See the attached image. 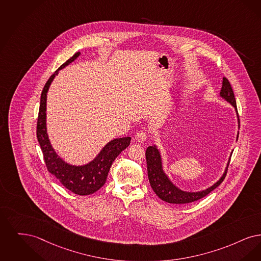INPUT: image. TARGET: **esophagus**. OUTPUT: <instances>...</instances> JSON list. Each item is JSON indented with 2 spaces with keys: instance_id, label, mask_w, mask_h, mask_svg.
<instances>
[{
  "instance_id": "1",
  "label": "esophagus",
  "mask_w": 261,
  "mask_h": 261,
  "mask_svg": "<svg viewBox=\"0 0 261 261\" xmlns=\"http://www.w3.org/2000/svg\"><path fill=\"white\" fill-rule=\"evenodd\" d=\"M135 137H136V140L137 142H144L147 139V135H146V133H144L142 130H139V132L136 133Z\"/></svg>"
}]
</instances>
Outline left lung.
Instances as JSON below:
<instances>
[{
	"label": "left lung",
	"instance_id": "8db88e82",
	"mask_svg": "<svg viewBox=\"0 0 261 261\" xmlns=\"http://www.w3.org/2000/svg\"><path fill=\"white\" fill-rule=\"evenodd\" d=\"M219 96L234 107L235 112L237 115L239 128L240 122H239L236 100H235L234 92L231 88V85L226 78H223L222 88H221V91L219 93ZM238 136L239 130L237 133L236 141L238 140ZM232 153H233V150L230 153V156L228 158L225 170L223 171L222 175L220 176V178L216 183H214L212 186L205 188L204 190H201V191H185V190L180 189L178 186H176L173 182L171 181L169 175L165 172L161 151L158 146L156 144H154L152 146H149L146 149V153H145L146 162H147L148 178H149L150 185L161 200H163L167 203H170V204H189V203H192L195 201H198V200L204 198V196H206L208 193L215 190L216 187L219 186L221 184V182L223 181V179L225 178V175H226L227 169L229 166V162H230Z\"/></svg>",
	"mask_w": 261,
	"mask_h": 261
}]
</instances>
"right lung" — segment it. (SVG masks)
Returning <instances> with one entry per match:
<instances>
[{
  "mask_svg": "<svg viewBox=\"0 0 261 261\" xmlns=\"http://www.w3.org/2000/svg\"><path fill=\"white\" fill-rule=\"evenodd\" d=\"M81 56V53L63 63L54 75L47 80L41 95V103L39 109V117L37 123V138L44 154L47 170L54 174L60 183L70 190L81 196L90 195L96 192L105 184L109 170L114 160L129 145L130 136L115 138L110 140L101 148L98 154L87 164L73 165L62 159L53 147L46 127V98L47 92L53 81L58 75L59 70L68 66Z\"/></svg>",
  "mask_w": 261,
  "mask_h": 261,
  "instance_id": "add662e5",
  "label": "right lung"
}]
</instances>
